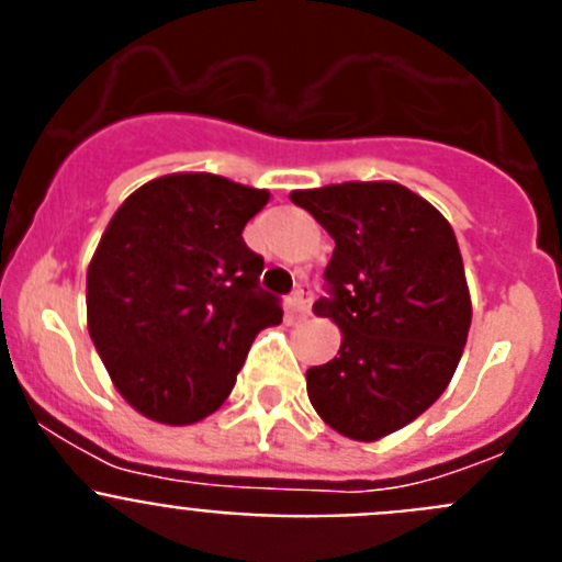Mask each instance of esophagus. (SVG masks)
Wrapping results in <instances>:
<instances>
[{"label": "esophagus", "mask_w": 562, "mask_h": 562, "mask_svg": "<svg viewBox=\"0 0 562 562\" xmlns=\"http://www.w3.org/2000/svg\"><path fill=\"white\" fill-rule=\"evenodd\" d=\"M292 306H295V312H301V315H306V312L312 310V286L310 284H301L295 292H292Z\"/></svg>", "instance_id": "esophagus-1"}]
</instances>
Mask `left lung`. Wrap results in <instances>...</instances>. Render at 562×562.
<instances>
[{
  "mask_svg": "<svg viewBox=\"0 0 562 562\" xmlns=\"http://www.w3.org/2000/svg\"><path fill=\"white\" fill-rule=\"evenodd\" d=\"M335 238L315 315L340 326L335 360L306 371L312 408L337 434L376 441L448 389L470 331V290L448 220L396 182L292 191Z\"/></svg>",
  "mask_w": 562,
  "mask_h": 562,
  "instance_id": "obj_1",
  "label": "left lung"
}]
</instances>
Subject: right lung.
<instances>
[{"label":"right lung","instance_id":"obj_1","mask_svg":"<svg viewBox=\"0 0 562 562\" xmlns=\"http://www.w3.org/2000/svg\"><path fill=\"white\" fill-rule=\"evenodd\" d=\"M270 193L216 177L168 173L128 196L87 270L89 335L114 389L162 425L220 408L252 340L281 324L258 286L265 258L241 238Z\"/></svg>","mask_w":562,"mask_h":562}]
</instances>
